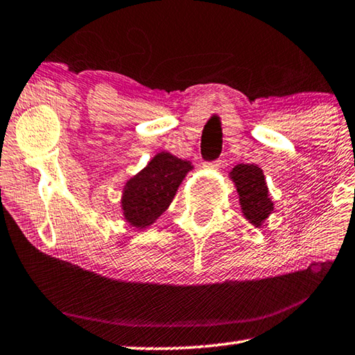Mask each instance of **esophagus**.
<instances>
[{
	"mask_svg": "<svg viewBox=\"0 0 355 355\" xmlns=\"http://www.w3.org/2000/svg\"><path fill=\"white\" fill-rule=\"evenodd\" d=\"M204 166H207V168H211V170H218L220 166V160H215V162H207V164H204Z\"/></svg>",
	"mask_w": 355,
	"mask_h": 355,
	"instance_id": "34e87169",
	"label": "esophagus"
}]
</instances>
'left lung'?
Returning <instances> with one entry per match:
<instances>
[{"instance_id": "left-lung-1", "label": "left lung", "mask_w": 355, "mask_h": 355, "mask_svg": "<svg viewBox=\"0 0 355 355\" xmlns=\"http://www.w3.org/2000/svg\"><path fill=\"white\" fill-rule=\"evenodd\" d=\"M236 187L241 211L253 227H261L273 211L263 170L253 164H239L229 173Z\"/></svg>"}]
</instances>
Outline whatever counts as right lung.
Segmentation results:
<instances>
[{"label":"right lung","mask_w":355,"mask_h":355,"mask_svg":"<svg viewBox=\"0 0 355 355\" xmlns=\"http://www.w3.org/2000/svg\"><path fill=\"white\" fill-rule=\"evenodd\" d=\"M193 170L189 160L171 153H157L144 170L126 180L122 193L123 219L137 230L150 227L168 209L187 173Z\"/></svg>","instance_id":"add662e5"}]
</instances>
